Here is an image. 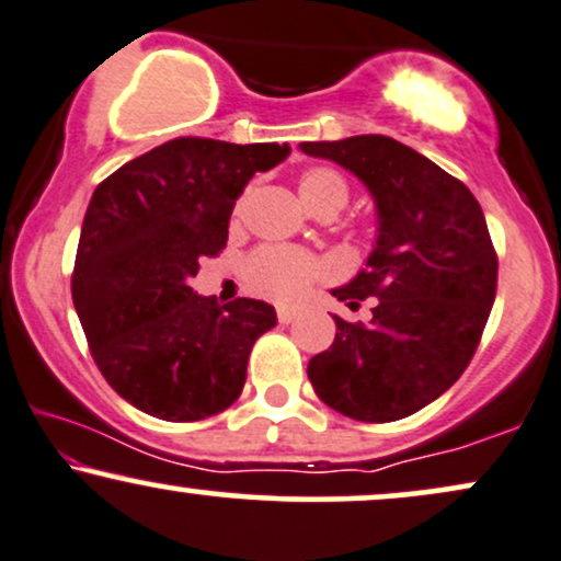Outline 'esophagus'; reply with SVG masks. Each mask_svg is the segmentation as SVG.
<instances>
[{
	"label": "esophagus",
	"mask_w": 561,
	"mask_h": 561,
	"mask_svg": "<svg viewBox=\"0 0 561 561\" xmlns=\"http://www.w3.org/2000/svg\"><path fill=\"white\" fill-rule=\"evenodd\" d=\"M295 316H298V310H295V308L282 306L279 310H276V319H279V323H293Z\"/></svg>",
	"instance_id": "esophagus-1"
}]
</instances>
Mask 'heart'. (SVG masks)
<instances>
[{
	"label": "heart",
	"mask_w": 561,
	"mask_h": 561,
	"mask_svg": "<svg viewBox=\"0 0 561 561\" xmlns=\"http://www.w3.org/2000/svg\"><path fill=\"white\" fill-rule=\"evenodd\" d=\"M298 193L310 214H340L350 201L347 180L332 167H310L302 172ZM321 276H327V263L293 248H259L245 261L248 287L282 302L302 298Z\"/></svg>",
	"instance_id": "heart-1"
}]
</instances>
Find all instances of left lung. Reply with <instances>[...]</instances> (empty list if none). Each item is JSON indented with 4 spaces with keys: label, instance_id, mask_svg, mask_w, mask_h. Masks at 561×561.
<instances>
[{
    "label": "left lung",
    "instance_id": "1",
    "mask_svg": "<svg viewBox=\"0 0 561 561\" xmlns=\"http://www.w3.org/2000/svg\"><path fill=\"white\" fill-rule=\"evenodd\" d=\"M374 195L379 238L366 268L332 289L350 308L376 298L368 323L340 316L308 379L321 402L363 423L400 421L462 376L496 298L499 261L476 195L387 135L300 144Z\"/></svg>",
    "mask_w": 561,
    "mask_h": 561
}]
</instances>
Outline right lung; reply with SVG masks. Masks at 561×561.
<instances>
[{"label": "right lung", "mask_w": 561, "mask_h": 561, "mask_svg": "<svg viewBox=\"0 0 561 561\" xmlns=\"http://www.w3.org/2000/svg\"><path fill=\"white\" fill-rule=\"evenodd\" d=\"M287 144L174 138L127 161L93 191L80 229L72 302L110 387L172 423L211 417L240 397L268 302L216 306L187 285L227 245L229 214Z\"/></svg>", "instance_id": "obj_1"}]
</instances>
